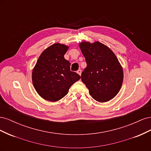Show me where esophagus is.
I'll return each mask as SVG.
<instances>
[{
    "label": "esophagus",
    "mask_w": 151,
    "mask_h": 151,
    "mask_svg": "<svg viewBox=\"0 0 151 151\" xmlns=\"http://www.w3.org/2000/svg\"><path fill=\"white\" fill-rule=\"evenodd\" d=\"M77 74H79L80 76L81 75V72H82V71H81V69H79V70H77Z\"/></svg>",
    "instance_id": "esophagus-1"
}]
</instances>
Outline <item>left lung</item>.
Segmentation results:
<instances>
[{
  "instance_id": "obj_1",
  "label": "left lung",
  "mask_w": 151,
  "mask_h": 151,
  "mask_svg": "<svg viewBox=\"0 0 151 151\" xmlns=\"http://www.w3.org/2000/svg\"><path fill=\"white\" fill-rule=\"evenodd\" d=\"M79 47L87 63L82 81L93 99L100 103L109 101L119 92L123 80V68L117 57L99 42H81Z\"/></svg>"
}]
</instances>
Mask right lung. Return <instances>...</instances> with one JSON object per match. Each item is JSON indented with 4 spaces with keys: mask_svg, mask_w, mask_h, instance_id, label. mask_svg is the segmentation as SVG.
Masks as SVG:
<instances>
[{
    "mask_svg": "<svg viewBox=\"0 0 151 151\" xmlns=\"http://www.w3.org/2000/svg\"><path fill=\"white\" fill-rule=\"evenodd\" d=\"M68 47L55 43L39 57L32 72V81L36 92L44 99L57 101L68 93L70 86L81 78L70 71V63L64 55Z\"/></svg>",
    "mask_w": 151,
    "mask_h": 151,
    "instance_id": "right-lung-1",
    "label": "right lung"
}]
</instances>
